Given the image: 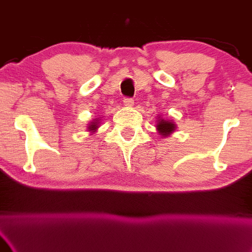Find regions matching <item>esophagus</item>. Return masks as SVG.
Returning a JSON list of instances; mask_svg holds the SVG:
<instances>
[{
  "mask_svg": "<svg viewBox=\"0 0 252 252\" xmlns=\"http://www.w3.org/2000/svg\"><path fill=\"white\" fill-rule=\"evenodd\" d=\"M123 104H124V106L131 107L132 105H134V99H131V98H124V99H123Z\"/></svg>",
  "mask_w": 252,
  "mask_h": 252,
  "instance_id": "34e87169",
  "label": "esophagus"
}]
</instances>
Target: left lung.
<instances>
[{
	"label": "left lung",
	"instance_id": "obj_1",
	"mask_svg": "<svg viewBox=\"0 0 252 252\" xmlns=\"http://www.w3.org/2000/svg\"><path fill=\"white\" fill-rule=\"evenodd\" d=\"M157 130L161 136H170L176 129V124L172 121L164 120V118H160L157 121Z\"/></svg>",
	"mask_w": 252,
	"mask_h": 252
}]
</instances>
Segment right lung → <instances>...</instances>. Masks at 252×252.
Here are the masks:
<instances>
[{"label":"right lung","instance_id":"1","mask_svg":"<svg viewBox=\"0 0 252 252\" xmlns=\"http://www.w3.org/2000/svg\"><path fill=\"white\" fill-rule=\"evenodd\" d=\"M98 126H99V120L96 118V120L91 122V123L88 124L87 128H88V130H90V131H95L96 129H98Z\"/></svg>","mask_w":252,"mask_h":252}]
</instances>
